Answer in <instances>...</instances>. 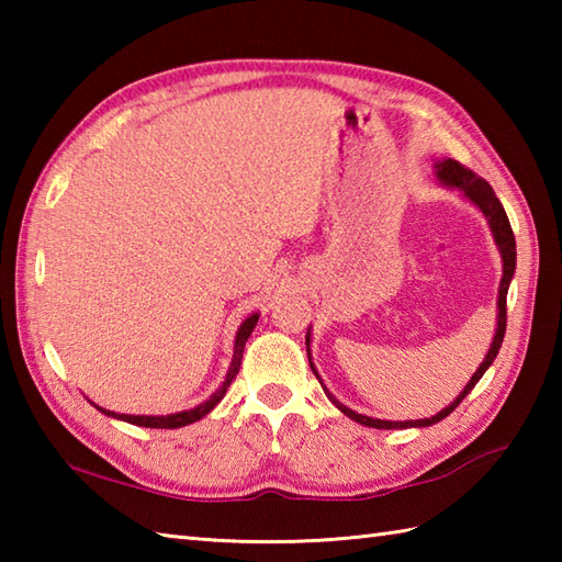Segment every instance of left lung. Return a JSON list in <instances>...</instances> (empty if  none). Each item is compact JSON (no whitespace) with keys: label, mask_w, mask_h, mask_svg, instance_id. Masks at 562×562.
<instances>
[{"label":"left lung","mask_w":562,"mask_h":562,"mask_svg":"<svg viewBox=\"0 0 562 562\" xmlns=\"http://www.w3.org/2000/svg\"><path fill=\"white\" fill-rule=\"evenodd\" d=\"M435 176L437 181L445 186V188H451V190H459L461 198H465L469 202H473L475 207H479L483 212V217L487 220V226H491L493 232V238H495V246L499 250V258H503V280H499V290H497V328H495V336H493V342H491V350H487L485 360L481 362V367L475 369V374L469 379V384L463 386V391L459 393L457 398H453L447 408H441L437 415L432 417H425V420H403V423H393V420H374V417L369 415H360L355 413L352 408H348V405H342L333 393L324 386V381H321L316 367L312 362V350H308V345H312V328L306 330V355H308V364H312V372L316 374V379L321 381V386H324L326 396L330 398V403L336 405V408L340 413H345L350 417V420L360 423V425H367V427H376V429H408V427H429V425H437L439 420H445V417L449 413L457 411V405L469 396V393L473 391V386L479 384L481 376L487 372V367H491L495 362V357L499 352V348H503V338H505V326H507V290H509V282L512 278H515V268H517V244H515V234H512V226H509V220H507V212L503 207V202L497 200L495 190L491 188V183L485 181V178H479L473 171L463 169V166L459 161L453 159H441L435 164Z\"/></svg>","instance_id":"obj_1"}]
</instances>
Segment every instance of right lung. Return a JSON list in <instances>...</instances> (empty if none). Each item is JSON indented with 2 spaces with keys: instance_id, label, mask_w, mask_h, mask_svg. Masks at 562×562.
Wrapping results in <instances>:
<instances>
[{
  "instance_id": "right-lung-1",
  "label": "right lung",
  "mask_w": 562,
  "mask_h": 562,
  "mask_svg": "<svg viewBox=\"0 0 562 562\" xmlns=\"http://www.w3.org/2000/svg\"><path fill=\"white\" fill-rule=\"evenodd\" d=\"M258 318H260V314H250V316L244 321V324L238 326L236 338H234V355H232L229 372H226V376H224V381H222V386H220L217 391H214L205 403L195 405V408L181 411V413H171V415H125V413L105 411V408H101V405H97V403H91V405H93V408H97V411H101L103 415L115 417V420H123V423H130V425H139V427H154V429H176V427H186V425H190V423L202 420V417H205V415L214 408V405H217V403L224 398L226 389H229L234 376L238 374V367H241V357H244L246 340H248L250 333H254V328H256V324H258Z\"/></svg>"
}]
</instances>
